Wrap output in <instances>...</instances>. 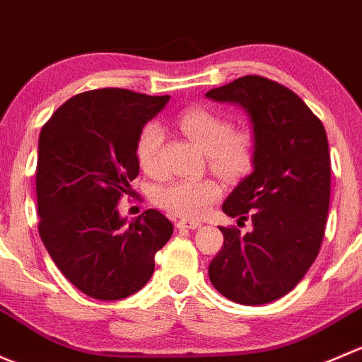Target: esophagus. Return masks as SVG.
Returning <instances> with one entry per match:
<instances>
[{
    "instance_id": "obj_1",
    "label": "esophagus",
    "mask_w": 362,
    "mask_h": 362,
    "mask_svg": "<svg viewBox=\"0 0 362 362\" xmlns=\"http://www.w3.org/2000/svg\"><path fill=\"white\" fill-rule=\"evenodd\" d=\"M176 226L180 230H185V228H188V230H197V228H200V226H202V223H199V221H195V219H180V221L176 223Z\"/></svg>"
}]
</instances>
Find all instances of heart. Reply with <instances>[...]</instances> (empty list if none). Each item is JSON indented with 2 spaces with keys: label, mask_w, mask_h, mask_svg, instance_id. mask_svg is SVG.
<instances>
[{
  "label": "heart",
  "mask_w": 362,
  "mask_h": 362,
  "mask_svg": "<svg viewBox=\"0 0 362 362\" xmlns=\"http://www.w3.org/2000/svg\"><path fill=\"white\" fill-rule=\"evenodd\" d=\"M177 125L193 143L207 153L216 173L237 177L255 163L256 139L249 129H233L232 120L209 107H189L177 118ZM163 130L150 122L139 130L136 139V160L150 176L162 174ZM221 195V186L214 180H176L158 186L155 202L170 214L199 218Z\"/></svg>",
  "instance_id": "obj_1"
}]
</instances>
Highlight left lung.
Wrapping results in <instances>:
<instances>
[{"label":"left lung","instance_id":"1","mask_svg":"<svg viewBox=\"0 0 362 362\" xmlns=\"http://www.w3.org/2000/svg\"><path fill=\"white\" fill-rule=\"evenodd\" d=\"M206 95L244 107L256 139L252 173L223 204L230 218L251 219L252 232L219 226L225 242L209 279L235 303H270L303 279L322 244L331 192L326 130L293 90L258 74Z\"/></svg>","mask_w":362,"mask_h":362}]
</instances>
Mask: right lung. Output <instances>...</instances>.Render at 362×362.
<instances>
[{
  "mask_svg": "<svg viewBox=\"0 0 362 362\" xmlns=\"http://www.w3.org/2000/svg\"><path fill=\"white\" fill-rule=\"evenodd\" d=\"M127 88H98L66 100L38 143V232L66 279L95 300H122L146 286L156 251L174 226L148 209L129 223L118 200L139 174V130L169 103Z\"/></svg>",
  "mask_w": 362,
  "mask_h": 362,
  "instance_id": "1",
  "label": "right lung"
}]
</instances>
